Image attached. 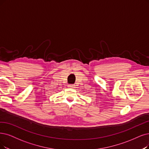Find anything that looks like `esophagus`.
Masks as SVG:
<instances>
[{
  "label": "esophagus",
  "mask_w": 149,
  "mask_h": 149,
  "mask_svg": "<svg viewBox=\"0 0 149 149\" xmlns=\"http://www.w3.org/2000/svg\"><path fill=\"white\" fill-rule=\"evenodd\" d=\"M68 87L69 88H74L75 87V86L74 85H73V84H70L68 86Z\"/></svg>",
  "instance_id": "1"
}]
</instances>
